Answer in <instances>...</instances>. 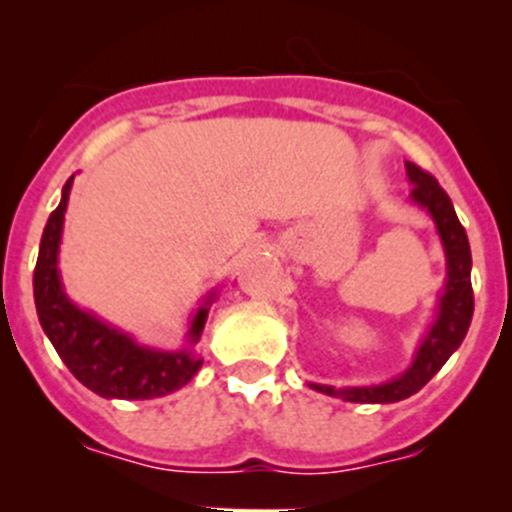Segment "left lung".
<instances>
[{"label": "left lung", "mask_w": 512, "mask_h": 512, "mask_svg": "<svg viewBox=\"0 0 512 512\" xmlns=\"http://www.w3.org/2000/svg\"><path fill=\"white\" fill-rule=\"evenodd\" d=\"M406 178L411 183V205L421 208L431 218L446 257V280L436 299L433 319L418 342L414 359L394 379L369 386H329L309 381V389L352 404H396L416 391H421L451 354L461 347L473 319V287H471V245L468 235L453 210L451 198L438 185L433 175L406 160Z\"/></svg>", "instance_id": "8db88e82"}]
</instances>
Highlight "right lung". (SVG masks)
Here are the masks:
<instances>
[{
    "mask_svg": "<svg viewBox=\"0 0 512 512\" xmlns=\"http://www.w3.org/2000/svg\"><path fill=\"white\" fill-rule=\"evenodd\" d=\"M71 185L74 175L61 188L59 208L49 215L41 235L34 270V304L41 329L71 374L103 399H158L183 389L203 366V359L195 354V344L200 342L208 322L210 304L218 299V289H210L200 299L178 349L138 342L133 334L106 322L91 309L79 307L66 294L59 270V247Z\"/></svg>",
    "mask_w": 512,
    "mask_h": 512,
    "instance_id": "1",
    "label": "right lung"
}]
</instances>
